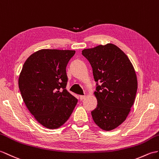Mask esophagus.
Wrapping results in <instances>:
<instances>
[{
  "instance_id": "esophagus-1",
  "label": "esophagus",
  "mask_w": 159,
  "mask_h": 159,
  "mask_svg": "<svg viewBox=\"0 0 159 159\" xmlns=\"http://www.w3.org/2000/svg\"><path fill=\"white\" fill-rule=\"evenodd\" d=\"M79 98L80 100H83V99H84V98H85V95H80Z\"/></svg>"
}]
</instances>
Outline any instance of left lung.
<instances>
[{
	"mask_svg": "<svg viewBox=\"0 0 159 159\" xmlns=\"http://www.w3.org/2000/svg\"><path fill=\"white\" fill-rule=\"evenodd\" d=\"M93 69L97 83L94 92L98 100L91 112L98 126L111 131L126 120L134 105L138 89L137 76L129 59L112 43L82 51Z\"/></svg>",
	"mask_w": 159,
	"mask_h": 159,
	"instance_id": "8db88e82",
	"label": "left lung"
}]
</instances>
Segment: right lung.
Returning a JSON list of instances; mask_svg holds the SVG:
<instances>
[{
  "mask_svg": "<svg viewBox=\"0 0 159 159\" xmlns=\"http://www.w3.org/2000/svg\"><path fill=\"white\" fill-rule=\"evenodd\" d=\"M75 51L41 49L32 53L18 80L21 97L35 119L48 129L64 125L78 99L66 89V66Z\"/></svg>",
  "mask_w": 159,
  "mask_h": 159,
  "instance_id": "add662e5",
  "label": "right lung"
}]
</instances>
